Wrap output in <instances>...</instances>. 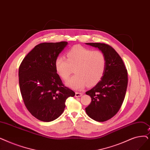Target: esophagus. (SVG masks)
<instances>
[{"label":"esophagus","instance_id":"obj_1","mask_svg":"<svg viewBox=\"0 0 150 150\" xmlns=\"http://www.w3.org/2000/svg\"><path fill=\"white\" fill-rule=\"evenodd\" d=\"M82 95H83V93H79V92L75 93V97H81Z\"/></svg>","mask_w":150,"mask_h":150}]
</instances>
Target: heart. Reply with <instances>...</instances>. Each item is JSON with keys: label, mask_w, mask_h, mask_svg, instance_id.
<instances>
[{"label": "heart", "mask_w": 150, "mask_h": 150, "mask_svg": "<svg viewBox=\"0 0 150 150\" xmlns=\"http://www.w3.org/2000/svg\"><path fill=\"white\" fill-rule=\"evenodd\" d=\"M54 66L56 72L64 80H67L74 69L75 75L66 81V84L75 90H81L88 84L99 83L105 74L107 59L99 50L93 51L81 45H75L66 54V59L57 57Z\"/></svg>", "instance_id": "1"}]
</instances>
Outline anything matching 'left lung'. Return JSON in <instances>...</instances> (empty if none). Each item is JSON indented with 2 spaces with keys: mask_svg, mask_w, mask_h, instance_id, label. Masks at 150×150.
Here are the masks:
<instances>
[{
  "mask_svg": "<svg viewBox=\"0 0 150 150\" xmlns=\"http://www.w3.org/2000/svg\"><path fill=\"white\" fill-rule=\"evenodd\" d=\"M98 48L107 59V66L101 80L86 94L91 102L85 108L93 120L106 121L113 117L120 109L127 87V71L121 57L110 45L101 43H86Z\"/></svg>",
  "mask_w": 150,
  "mask_h": 150,
  "instance_id": "obj_1",
  "label": "left lung"
}]
</instances>
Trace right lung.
Masks as SVG:
<instances>
[{"label":"right lung","instance_id":"obj_1","mask_svg":"<svg viewBox=\"0 0 150 150\" xmlns=\"http://www.w3.org/2000/svg\"><path fill=\"white\" fill-rule=\"evenodd\" d=\"M67 42L40 43L24 58L19 67V84L25 107L35 118L45 122L57 119L65 102L74 91L65 86L54 62Z\"/></svg>","mask_w":150,"mask_h":150}]
</instances>
